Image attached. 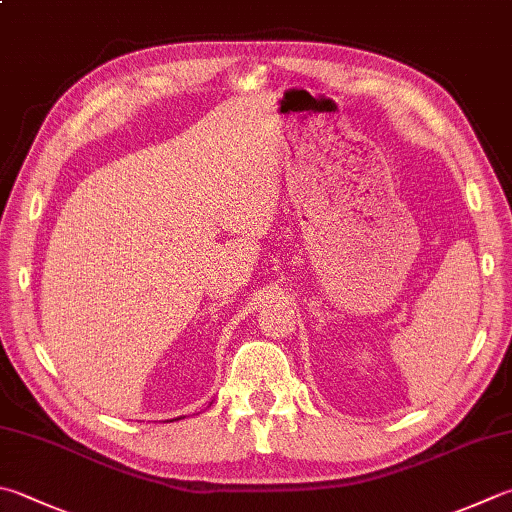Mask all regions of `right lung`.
Segmentation results:
<instances>
[{"label":"right lung","instance_id":"obj_1","mask_svg":"<svg viewBox=\"0 0 512 512\" xmlns=\"http://www.w3.org/2000/svg\"><path fill=\"white\" fill-rule=\"evenodd\" d=\"M178 419H180V417H178ZM171 421H173V419H171Z\"/></svg>","mask_w":512,"mask_h":512}]
</instances>
